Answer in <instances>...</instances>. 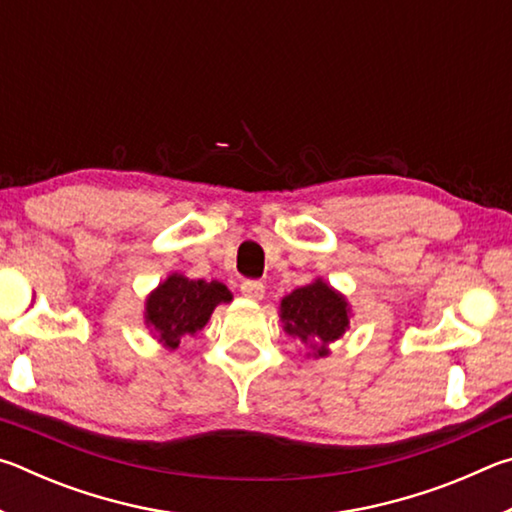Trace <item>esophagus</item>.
Here are the masks:
<instances>
[{
    "label": "esophagus",
    "instance_id": "1",
    "mask_svg": "<svg viewBox=\"0 0 512 512\" xmlns=\"http://www.w3.org/2000/svg\"><path fill=\"white\" fill-rule=\"evenodd\" d=\"M239 289L250 300H262L266 287H264V282H259V280H244V282H241Z\"/></svg>",
    "mask_w": 512,
    "mask_h": 512
}]
</instances>
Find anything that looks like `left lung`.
Masks as SVG:
<instances>
[{
	"label": "left lung",
	"instance_id": "obj_1",
	"mask_svg": "<svg viewBox=\"0 0 512 512\" xmlns=\"http://www.w3.org/2000/svg\"><path fill=\"white\" fill-rule=\"evenodd\" d=\"M284 329L300 341L318 345V357L327 354V343L339 339L348 329V302L332 291L325 282L300 287L282 300Z\"/></svg>",
	"mask_w": 512,
	"mask_h": 512
}]
</instances>
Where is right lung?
<instances>
[{
  "label": "right lung",
  "instance_id": "right-lung-1",
  "mask_svg": "<svg viewBox=\"0 0 512 512\" xmlns=\"http://www.w3.org/2000/svg\"><path fill=\"white\" fill-rule=\"evenodd\" d=\"M232 293L221 282L189 280L171 275L146 300V323L153 327L155 339L176 350L180 339L196 334L221 302H230Z\"/></svg>",
  "mask_w": 512,
  "mask_h": 512
}]
</instances>
